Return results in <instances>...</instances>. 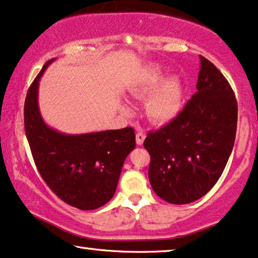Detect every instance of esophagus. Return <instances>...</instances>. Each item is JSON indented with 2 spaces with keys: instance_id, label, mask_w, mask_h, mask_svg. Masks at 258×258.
I'll use <instances>...</instances> for the list:
<instances>
[{
  "instance_id": "34e87169",
  "label": "esophagus",
  "mask_w": 258,
  "mask_h": 258,
  "mask_svg": "<svg viewBox=\"0 0 258 258\" xmlns=\"http://www.w3.org/2000/svg\"><path fill=\"white\" fill-rule=\"evenodd\" d=\"M145 138H146V136H145V134H144V132H138V133H137V136H136L137 145L141 146L142 144H144V141H145Z\"/></svg>"
}]
</instances>
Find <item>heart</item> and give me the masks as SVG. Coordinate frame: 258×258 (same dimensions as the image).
Segmentation results:
<instances>
[{
	"mask_svg": "<svg viewBox=\"0 0 258 258\" xmlns=\"http://www.w3.org/2000/svg\"><path fill=\"white\" fill-rule=\"evenodd\" d=\"M163 79L162 68L157 64L142 73L132 94L137 98H147L145 111L154 124H167L178 116L182 110L183 89L178 78ZM128 110V109H126Z\"/></svg>",
	"mask_w": 258,
	"mask_h": 258,
	"instance_id": "heart-1",
	"label": "heart"
}]
</instances>
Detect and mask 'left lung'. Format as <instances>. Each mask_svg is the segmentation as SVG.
Segmentation results:
<instances>
[{
	"instance_id": "left-lung-1",
	"label": "left lung",
	"mask_w": 258,
	"mask_h": 258,
	"mask_svg": "<svg viewBox=\"0 0 258 258\" xmlns=\"http://www.w3.org/2000/svg\"><path fill=\"white\" fill-rule=\"evenodd\" d=\"M197 92L166 126L149 132L148 177L155 194L170 204L202 198L218 182L236 136L237 102L221 72L201 55Z\"/></svg>"
}]
</instances>
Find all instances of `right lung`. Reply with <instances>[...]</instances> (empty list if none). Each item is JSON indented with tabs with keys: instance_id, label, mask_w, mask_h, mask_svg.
I'll use <instances>...</instances> for the list:
<instances>
[{
	"instance_id": "obj_1",
	"label": "right lung",
	"mask_w": 258,
	"mask_h": 258,
	"mask_svg": "<svg viewBox=\"0 0 258 258\" xmlns=\"http://www.w3.org/2000/svg\"><path fill=\"white\" fill-rule=\"evenodd\" d=\"M53 60L44 64L26 94V138L49 189L68 205L96 210L113 197L124 161L136 147V134L132 127L75 136L48 127L38 107V84Z\"/></svg>"
}]
</instances>
